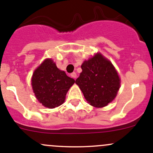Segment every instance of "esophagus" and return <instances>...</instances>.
I'll list each match as a JSON object with an SVG mask.
<instances>
[{
  "mask_svg": "<svg viewBox=\"0 0 153 153\" xmlns=\"http://www.w3.org/2000/svg\"><path fill=\"white\" fill-rule=\"evenodd\" d=\"M71 76H72V78H75H75H76V77H77V75H76V73L74 72H72V73H71Z\"/></svg>",
  "mask_w": 153,
  "mask_h": 153,
  "instance_id": "34e87169",
  "label": "esophagus"
}]
</instances>
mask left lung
<instances>
[{
	"instance_id": "8db88e82",
	"label": "left lung",
	"mask_w": 153,
	"mask_h": 153,
	"mask_svg": "<svg viewBox=\"0 0 153 153\" xmlns=\"http://www.w3.org/2000/svg\"><path fill=\"white\" fill-rule=\"evenodd\" d=\"M81 69L75 83L90 105L104 107L112 102L120 88V78L110 61L96 54L84 61Z\"/></svg>"
}]
</instances>
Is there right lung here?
<instances>
[{
  "label": "right lung",
  "mask_w": 153,
  "mask_h": 153,
  "mask_svg": "<svg viewBox=\"0 0 153 153\" xmlns=\"http://www.w3.org/2000/svg\"><path fill=\"white\" fill-rule=\"evenodd\" d=\"M75 80L58 69L53 61L47 59L34 72L32 85L37 99L48 108L57 107L64 102L66 94Z\"/></svg>",
  "instance_id": "right-lung-1"
}]
</instances>
